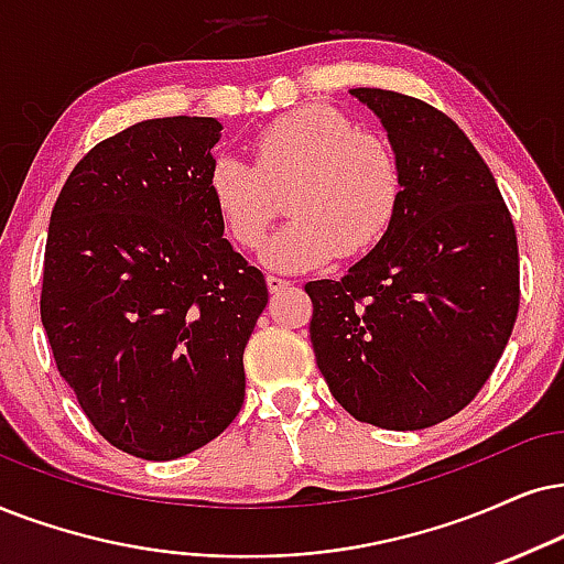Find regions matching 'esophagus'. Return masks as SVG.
<instances>
[{
  "instance_id": "esophagus-1",
  "label": "esophagus",
  "mask_w": 564,
  "mask_h": 564,
  "mask_svg": "<svg viewBox=\"0 0 564 564\" xmlns=\"http://www.w3.org/2000/svg\"><path fill=\"white\" fill-rule=\"evenodd\" d=\"M265 281H268V289L273 291V294H278V291H283V289L291 286V281H286V278H281V275H268Z\"/></svg>"
}]
</instances>
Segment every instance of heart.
<instances>
[{
	"instance_id": "obj_1",
	"label": "heart",
	"mask_w": 564,
	"mask_h": 564,
	"mask_svg": "<svg viewBox=\"0 0 564 564\" xmlns=\"http://www.w3.org/2000/svg\"><path fill=\"white\" fill-rule=\"evenodd\" d=\"M254 163L218 155L208 189L229 237L258 247L275 216L273 189L291 187L289 216L260 258L283 273L325 265L335 254H359L393 224L401 169L390 145L356 132L344 113L302 106L254 134Z\"/></svg>"
}]
</instances>
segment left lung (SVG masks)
Returning <instances> with one entry per match:
<instances>
[{
	"label": "left lung",
	"instance_id": "1",
	"mask_svg": "<svg viewBox=\"0 0 564 564\" xmlns=\"http://www.w3.org/2000/svg\"><path fill=\"white\" fill-rule=\"evenodd\" d=\"M401 169L393 224L340 281H310V338L335 401L382 430H426L489 380L518 315V241L495 176L451 117L348 90Z\"/></svg>",
	"mask_w": 564,
	"mask_h": 564
}]
</instances>
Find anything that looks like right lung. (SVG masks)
I'll return each mask as SVG.
<instances>
[{
	"label": "right lung",
	"instance_id": "right-lung-1",
	"mask_svg": "<svg viewBox=\"0 0 564 564\" xmlns=\"http://www.w3.org/2000/svg\"><path fill=\"white\" fill-rule=\"evenodd\" d=\"M220 130L213 117L127 127L77 163L48 220L41 323L56 369L134 458H182L245 403L268 286L213 205Z\"/></svg>",
	"mask_w": 564,
	"mask_h": 564
}]
</instances>
